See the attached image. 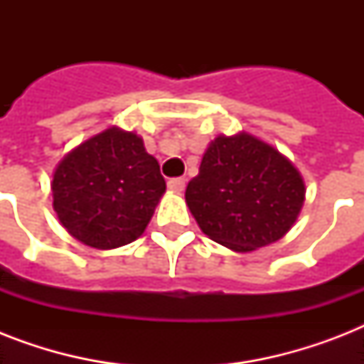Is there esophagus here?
I'll use <instances>...</instances> for the list:
<instances>
[{"mask_svg": "<svg viewBox=\"0 0 364 364\" xmlns=\"http://www.w3.org/2000/svg\"><path fill=\"white\" fill-rule=\"evenodd\" d=\"M185 185H187V181H185L183 177H173V179H170V181H168V188H170V191H173V193H183Z\"/></svg>", "mask_w": 364, "mask_h": 364, "instance_id": "esophagus-1", "label": "esophagus"}]
</instances>
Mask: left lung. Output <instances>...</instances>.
<instances>
[{
	"label": "left lung",
	"instance_id": "8db88e82",
	"mask_svg": "<svg viewBox=\"0 0 364 364\" xmlns=\"http://www.w3.org/2000/svg\"><path fill=\"white\" fill-rule=\"evenodd\" d=\"M304 194L302 176L279 151L240 132L210 143L185 200L202 232L249 253L291 230Z\"/></svg>",
	"mask_w": 364,
	"mask_h": 364
}]
</instances>
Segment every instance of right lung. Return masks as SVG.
Wrapping results in <instances>:
<instances>
[{"instance_id":"add662e5","label":"right lung","mask_w":364,"mask_h":364,"mask_svg":"<svg viewBox=\"0 0 364 364\" xmlns=\"http://www.w3.org/2000/svg\"><path fill=\"white\" fill-rule=\"evenodd\" d=\"M50 188L54 211L73 238L115 249L141 236L166 181L141 137L111 126L60 160Z\"/></svg>"}]
</instances>
